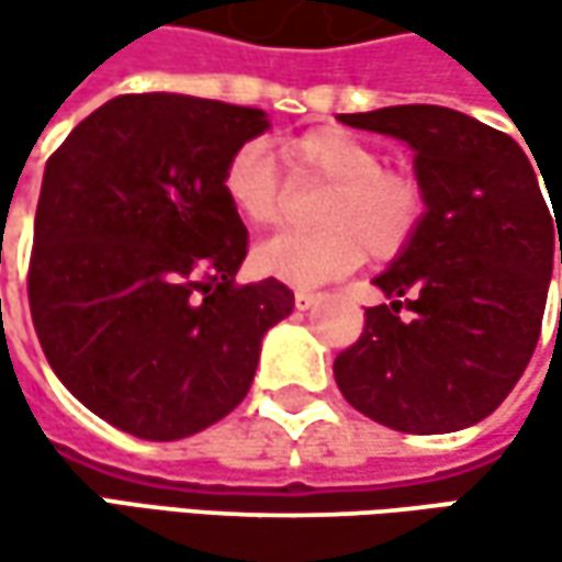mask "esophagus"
<instances>
[{
    "instance_id": "obj_1",
    "label": "esophagus",
    "mask_w": 562,
    "mask_h": 562,
    "mask_svg": "<svg viewBox=\"0 0 562 562\" xmlns=\"http://www.w3.org/2000/svg\"><path fill=\"white\" fill-rule=\"evenodd\" d=\"M322 302V292H312V289H299L295 292V308L299 312H308V308H315Z\"/></svg>"
}]
</instances>
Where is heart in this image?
<instances>
[{
    "instance_id": "obj_1",
    "label": "heart",
    "mask_w": 562,
    "mask_h": 562,
    "mask_svg": "<svg viewBox=\"0 0 562 562\" xmlns=\"http://www.w3.org/2000/svg\"><path fill=\"white\" fill-rule=\"evenodd\" d=\"M292 175L328 181L315 211L318 231L277 234L254 250L263 277L289 285H318L355 270L364 254L387 260L400 254L423 217L419 184L384 169L381 153L345 130H312L282 146ZM227 204L250 224L270 227L282 214V181L277 162L260 143L240 146L221 178Z\"/></svg>"
}]
</instances>
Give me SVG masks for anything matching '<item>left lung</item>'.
I'll return each instance as SVG.
<instances>
[{
  "instance_id": "8db88e82",
  "label": "left lung",
  "mask_w": 562,
  "mask_h": 562,
  "mask_svg": "<svg viewBox=\"0 0 562 562\" xmlns=\"http://www.w3.org/2000/svg\"><path fill=\"white\" fill-rule=\"evenodd\" d=\"M338 120L406 143L423 194L416 234L374 277L391 302L368 308L358 345L335 358L338 391L396 432L475 426L537 348L557 250L562 263L560 198L547 191V207L533 153L459 110L409 103Z\"/></svg>"
}]
</instances>
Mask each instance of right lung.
I'll return each instance as SVG.
<instances>
[{
    "label": "right lung",
    "mask_w": 562,
    "mask_h": 562,
    "mask_svg": "<svg viewBox=\"0 0 562 562\" xmlns=\"http://www.w3.org/2000/svg\"><path fill=\"white\" fill-rule=\"evenodd\" d=\"M267 130L254 106L126 93L45 166L32 322L57 381L130 436L171 442L224 419L295 305L280 280L234 282L247 227L221 178Z\"/></svg>",
    "instance_id": "obj_1"
}]
</instances>
